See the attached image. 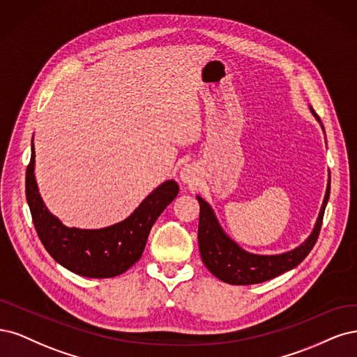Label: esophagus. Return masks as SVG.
<instances>
[{
  "label": "esophagus",
  "instance_id": "34e87169",
  "mask_svg": "<svg viewBox=\"0 0 357 357\" xmlns=\"http://www.w3.org/2000/svg\"><path fill=\"white\" fill-rule=\"evenodd\" d=\"M179 178L182 183H185V185H192L194 182L199 181V172L192 165H187L185 167H182Z\"/></svg>",
  "mask_w": 357,
  "mask_h": 357
}]
</instances>
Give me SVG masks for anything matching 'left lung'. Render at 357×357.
<instances>
[{
  "mask_svg": "<svg viewBox=\"0 0 357 357\" xmlns=\"http://www.w3.org/2000/svg\"><path fill=\"white\" fill-rule=\"evenodd\" d=\"M310 109L320 123L314 109L312 107ZM321 129H324V126H321ZM329 190L331 181L328 182L325 200L320 208L313 233L303 245L280 255H255L241 249L224 233L211 206L197 195L200 204L199 248L203 264L218 279L229 284L262 283L295 268L310 254V250L313 249L317 241L321 222H324L326 203L329 200Z\"/></svg>",
  "mask_w": 357,
  "mask_h": 357,
  "instance_id": "obj_1",
  "label": "left lung"
}]
</instances>
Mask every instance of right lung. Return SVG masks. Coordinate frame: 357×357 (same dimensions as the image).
Here are the masks:
<instances>
[{"label": "right lung", "instance_id": "add662e5", "mask_svg": "<svg viewBox=\"0 0 357 357\" xmlns=\"http://www.w3.org/2000/svg\"><path fill=\"white\" fill-rule=\"evenodd\" d=\"M33 163L36 151L32 144L25 185L33 227L52 258L84 278H114L139 261L151 227L179 192L175 181H166L137 206L128 220L100 229L68 228L44 206L33 176Z\"/></svg>", "mask_w": 357, "mask_h": 357}]
</instances>
